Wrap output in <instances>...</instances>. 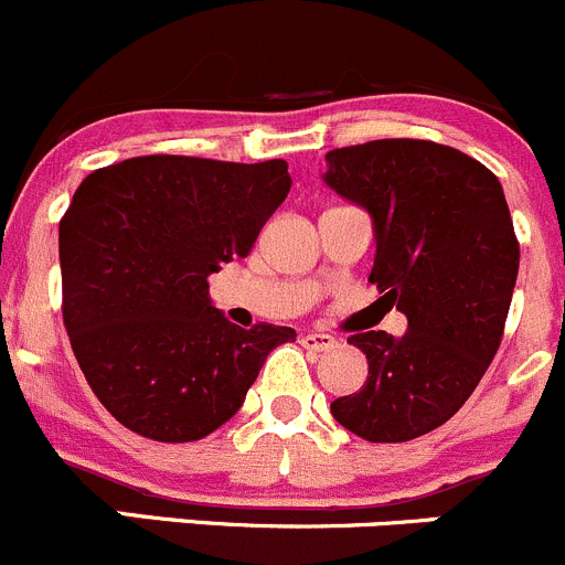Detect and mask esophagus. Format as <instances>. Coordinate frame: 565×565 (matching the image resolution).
Listing matches in <instances>:
<instances>
[{
  "label": "esophagus",
  "instance_id": "obj_1",
  "mask_svg": "<svg viewBox=\"0 0 565 565\" xmlns=\"http://www.w3.org/2000/svg\"><path fill=\"white\" fill-rule=\"evenodd\" d=\"M333 344H337V339L328 337V333L311 331V333H306V337H303V348L306 350H315V353H322V350H331Z\"/></svg>",
  "mask_w": 565,
  "mask_h": 565
}]
</instances>
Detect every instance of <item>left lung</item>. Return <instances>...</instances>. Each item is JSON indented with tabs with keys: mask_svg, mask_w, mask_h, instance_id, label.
I'll use <instances>...</instances> for the list:
<instances>
[{
	"mask_svg": "<svg viewBox=\"0 0 565 565\" xmlns=\"http://www.w3.org/2000/svg\"><path fill=\"white\" fill-rule=\"evenodd\" d=\"M326 162L328 188L375 226L370 281L408 317L399 339H348L370 372L331 414L366 441H411L467 403L502 342L519 273L505 193L483 162L430 140H370Z\"/></svg>",
	"mask_w": 565,
	"mask_h": 565,
	"instance_id": "8db88e82",
	"label": "left lung"
}]
</instances>
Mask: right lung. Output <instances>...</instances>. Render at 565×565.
Returning a JSON list of instances; mask_svg holds the SVG:
<instances>
[{
	"mask_svg": "<svg viewBox=\"0 0 565 565\" xmlns=\"http://www.w3.org/2000/svg\"><path fill=\"white\" fill-rule=\"evenodd\" d=\"M284 160L151 154L98 168L60 221L63 322L104 408L131 434L199 441L232 419L287 326L239 328L212 273L250 254L287 199Z\"/></svg>",
	"mask_w": 565,
	"mask_h": 565,
	"instance_id": "add662e5",
	"label": "right lung"
}]
</instances>
